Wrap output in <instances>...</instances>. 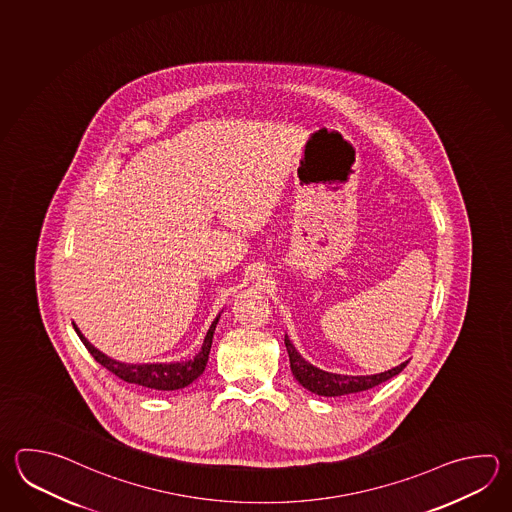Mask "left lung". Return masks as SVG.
I'll use <instances>...</instances> for the list:
<instances>
[{
    "mask_svg": "<svg viewBox=\"0 0 512 512\" xmlns=\"http://www.w3.org/2000/svg\"><path fill=\"white\" fill-rule=\"evenodd\" d=\"M285 347L289 352V361H291V371L294 378L298 380L301 387H305L307 391L314 392L318 396H347L354 392L369 391L372 387L380 385L383 381L391 380L392 376L400 374L409 360L403 361L398 367H394L391 371L380 372V374H369V376H349V374H336V372L321 371L318 367H314L312 363L305 360L300 352L296 351V347L292 345L289 336L285 334Z\"/></svg>",
    "mask_w": 512,
    "mask_h": 512,
    "instance_id": "obj_1",
    "label": "left lung"
}]
</instances>
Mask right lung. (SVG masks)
Returning a JSON list of instances; mask_svg holds the SVG:
<instances>
[{"mask_svg":"<svg viewBox=\"0 0 512 512\" xmlns=\"http://www.w3.org/2000/svg\"><path fill=\"white\" fill-rule=\"evenodd\" d=\"M220 316L221 314H218L216 320L212 321L200 352L192 360L176 361V363H141L138 365V363H121V361L112 360L107 354H103L94 345H91L74 323L72 325H74V331L78 332L80 340L83 341V345L87 347V351L91 352L92 358L103 365L107 371L112 372L114 376H118L120 380L140 385L143 389H151V391H178V389L191 385L192 381L198 380L205 371L207 361H209V352H211L212 336H214Z\"/></svg>","mask_w":512,"mask_h":512,"instance_id":"1","label":"right lung"}]
</instances>
